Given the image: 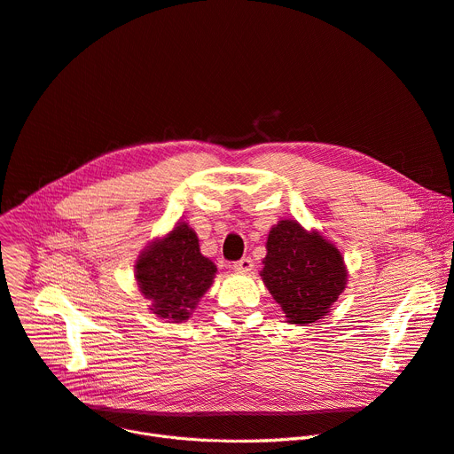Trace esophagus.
<instances>
[{
    "label": "esophagus",
    "mask_w": 454,
    "mask_h": 454,
    "mask_svg": "<svg viewBox=\"0 0 454 454\" xmlns=\"http://www.w3.org/2000/svg\"><path fill=\"white\" fill-rule=\"evenodd\" d=\"M233 269L239 270V272H250L254 269V261L250 257H243L239 261H235L233 263Z\"/></svg>",
    "instance_id": "obj_1"
}]
</instances>
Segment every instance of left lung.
Returning <instances> with one entry per match:
<instances>
[{
    "label": "left lung",
    "mask_w": 454,
    "mask_h": 454,
    "mask_svg": "<svg viewBox=\"0 0 454 454\" xmlns=\"http://www.w3.org/2000/svg\"><path fill=\"white\" fill-rule=\"evenodd\" d=\"M263 265L261 278L289 324L324 318L346 289L348 272L339 248L291 219L270 230Z\"/></svg>",
    "instance_id": "left-lung-1"
}]
</instances>
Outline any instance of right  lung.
<instances>
[{"label":"right lung","instance_id":"1","mask_svg":"<svg viewBox=\"0 0 454 454\" xmlns=\"http://www.w3.org/2000/svg\"><path fill=\"white\" fill-rule=\"evenodd\" d=\"M134 270L151 311L173 322L189 318L217 274L213 261L200 254L199 237L187 223H178L143 250Z\"/></svg>","mask_w":454,"mask_h":454}]
</instances>
